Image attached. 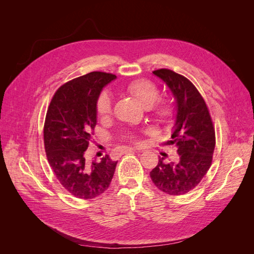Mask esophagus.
<instances>
[{"label":"esophagus","mask_w":254,"mask_h":254,"mask_svg":"<svg viewBox=\"0 0 254 254\" xmlns=\"http://www.w3.org/2000/svg\"><path fill=\"white\" fill-rule=\"evenodd\" d=\"M136 149L134 147H125V151L126 152H131V151H135Z\"/></svg>","instance_id":"obj_1"}]
</instances>
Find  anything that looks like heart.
<instances>
[{
	"instance_id": "heart-1",
	"label": "heart",
	"mask_w": 254,
	"mask_h": 254,
	"mask_svg": "<svg viewBox=\"0 0 254 254\" xmlns=\"http://www.w3.org/2000/svg\"><path fill=\"white\" fill-rule=\"evenodd\" d=\"M126 90L130 94L133 95L144 107L151 110L152 114L159 120H165L170 114V109L164 104L153 105L159 97V89L155 83L147 79H136L129 82L126 86ZM112 110V98L104 92L96 102V111L99 117H106Z\"/></svg>"
}]
</instances>
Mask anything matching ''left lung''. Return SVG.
Wrapping results in <instances>:
<instances>
[{
	"mask_svg": "<svg viewBox=\"0 0 254 254\" xmlns=\"http://www.w3.org/2000/svg\"><path fill=\"white\" fill-rule=\"evenodd\" d=\"M162 79L175 98V124L170 145L175 146L179 159L160 158L150 172L155 186L170 195H183L202 180L212 164L215 130L204 99L184 76L167 68L152 72Z\"/></svg>",
	"mask_w": 254,
	"mask_h": 254,
	"instance_id": "8db88e82",
	"label": "left lung"
}]
</instances>
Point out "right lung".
I'll return each mask as SVG.
<instances>
[{
    "instance_id": "add662e5",
    "label": "right lung",
    "mask_w": 254,
    "mask_h": 254,
    "mask_svg": "<svg viewBox=\"0 0 254 254\" xmlns=\"http://www.w3.org/2000/svg\"><path fill=\"white\" fill-rule=\"evenodd\" d=\"M117 76L91 72L61 86L44 123V147L56 178L68 193L93 199L109 188L118 161L108 155L88 160L86 150L97 123L96 102Z\"/></svg>"
}]
</instances>
